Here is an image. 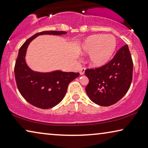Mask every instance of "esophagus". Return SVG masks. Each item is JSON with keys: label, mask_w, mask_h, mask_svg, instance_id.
Returning <instances> with one entry per match:
<instances>
[{"label": "esophagus", "mask_w": 148, "mask_h": 148, "mask_svg": "<svg viewBox=\"0 0 148 148\" xmlns=\"http://www.w3.org/2000/svg\"><path fill=\"white\" fill-rule=\"evenodd\" d=\"M85 70H86L85 68H82L81 69H80V74L81 75H83L84 74V72H85Z\"/></svg>", "instance_id": "esophagus-1"}]
</instances>
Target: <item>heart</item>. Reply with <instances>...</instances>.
I'll use <instances>...</instances> for the list:
<instances>
[{
  "mask_svg": "<svg viewBox=\"0 0 148 148\" xmlns=\"http://www.w3.org/2000/svg\"><path fill=\"white\" fill-rule=\"evenodd\" d=\"M116 46V39L113 35L93 34L85 40L80 50L82 54H89L90 65L100 67L110 60Z\"/></svg>",
  "mask_w": 148,
  "mask_h": 148,
  "instance_id": "1",
  "label": "heart"
}]
</instances>
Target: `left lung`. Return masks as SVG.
<instances>
[{
	"label": "left lung",
	"mask_w": 148,
	"mask_h": 148,
	"mask_svg": "<svg viewBox=\"0 0 148 148\" xmlns=\"http://www.w3.org/2000/svg\"><path fill=\"white\" fill-rule=\"evenodd\" d=\"M133 61L128 46L121 47L108 63L95 69H86L89 83L86 91L90 100L102 106L118 102L127 93L133 76Z\"/></svg>",
	"instance_id": "8db88e82"
}]
</instances>
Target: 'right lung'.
I'll list each match as a JSON object with an SVG mask.
<instances>
[{
	"label": "right lung",
	"instance_id": "obj_1",
	"mask_svg": "<svg viewBox=\"0 0 148 148\" xmlns=\"http://www.w3.org/2000/svg\"><path fill=\"white\" fill-rule=\"evenodd\" d=\"M64 31H43L30 37L20 48L15 63L14 76L20 93L28 103L41 109L58 104L66 93L70 82L79 76L78 72L56 71L41 73L32 70L25 61L28 46L36 36L42 34L62 35Z\"/></svg>",
	"mask_w": 148,
	"mask_h": 148
}]
</instances>
